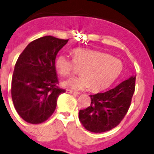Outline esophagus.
Listing matches in <instances>:
<instances>
[{
  "mask_svg": "<svg viewBox=\"0 0 154 154\" xmlns=\"http://www.w3.org/2000/svg\"><path fill=\"white\" fill-rule=\"evenodd\" d=\"M66 92H67V93H69V94H73V95H79V92H75V91H73V90H69V89H66Z\"/></svg>",
  "mask_w": 154,
  "mask_h": 154,
  "instance_id": "obj_1",
  "label": "esophagus"
}]
</instances>
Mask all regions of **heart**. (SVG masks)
I'll use <instances>...</instances> for the list:
<instances>
[{"instance_id":"1","label":"heart","mask_w":154,"mask_h":154,"mask_svg":"<svg viewBox=\"0 0 154 154\" xmlns=\"http://www.w3.org/2000/svg\"><path fill=\"white\" fill-rule=\"evenodd\" d=\"M73 59L64 54L57 57L55 66L59 75L69 77L77 73L80 68L81 77L64 82L67 88L81 90L90 86L96 90L108 86L118 77L123 69V63L119 59L108 54L95 50L77 48L72 51Z\"/></svg>"}]
</instances>
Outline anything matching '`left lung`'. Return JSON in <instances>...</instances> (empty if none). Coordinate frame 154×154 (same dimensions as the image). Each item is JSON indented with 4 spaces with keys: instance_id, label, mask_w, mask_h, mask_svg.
<instances>
[{
    "instance_id": "obj_1",
    "label": "left lung",
    "mask_w": 154,
    "mask_h": 154,
    "mask_svg": "<svg viewBox=\"0 0 154 154\" xmlns=\"http://www.w3.org/2000/svg\"><path fill=\"white\" fill-rule=\"evenodd\" d=\"M136 87V76L105 92L90 95L91 103L79 112V119L87 130L103 133L119 125L131 106Z\"/></svg>"
}]
</instances>
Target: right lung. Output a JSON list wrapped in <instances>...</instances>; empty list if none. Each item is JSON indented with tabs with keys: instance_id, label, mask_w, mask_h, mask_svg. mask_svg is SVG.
I'll list each match as a JSON object with an SVG mask.
<instances>
[{
	"instance_id": "1",
	"label": "right lung",
	"mask_w": 154,
	"mask_h": 154,
	"mask_svg": "<svg viewBox=\"0 0 154 154\" xmlns=\"http://www.w3.org/2000/svg\"><path fill=\"white\" fill-rule=\"evenodd\" d=\"M69 39L46 36L28 44L17 59L11 81L16 110L27 123L39 124L49 119L57 97L65 90L59 88L55 59Z\"/></svg>"
}]
</instances>
